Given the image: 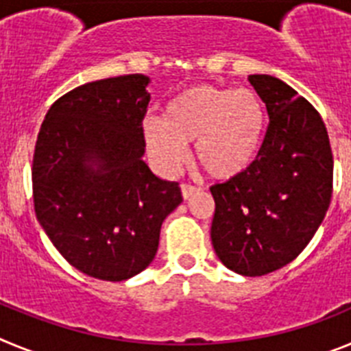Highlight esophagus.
<instances>
[{"mask_svg":"<svg viewBox=\"0 0 351 351\" xmlns=\"http://www.w3.org/2000/svg\"><path fill=\"white\" fill-rule=\"evenodd\" d=\"M181 193H182V198L188 200V198H191L195 193H197V188L191 184H181Z\"/></svg>","mask_w":351,"mask_h":351,"instance_id":"1","label":"esophagus"}]
</instances>
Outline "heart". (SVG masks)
I'll return each instance as SVG.
<instances>
[{"label":"heart","instance_id":"obj_1","mask_svg":"<svg viewBox=\"0 0 351 351\" xmlns=\"http://www.w3.org/2000/svg\"><path fill=\"white\" fill-rule=\"evenodd\" d=\"M142 133L149 153L167 172L186 160L193 142L197 165L216 181L243 176L258 158L267 135V108L253 89L198 84L172 96L161 119L147 117Z\"/></svg>","mask_w":351,"mask_h":351}]
</instances>
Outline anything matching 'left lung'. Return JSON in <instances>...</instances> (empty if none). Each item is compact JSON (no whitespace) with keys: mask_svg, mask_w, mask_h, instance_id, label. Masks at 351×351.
I'll return each instance as SVG.
<instances>
[{"mask_svg":"<svg viewBox=\"0 0 351 351\" xmlns=\"http://www.w3.org/2000/svg\"><path fill=\"white\" fill-rule=\"evenodd\" d=\"M247 80L267 107V135L247 172L210 188V239L225 267L255 278L285 267L308 246L330 204L334 160L327 128L308 100L272 75Z\"/></svg>","mask_w":351,"mask_h":351,"instance_id":"left-lung-1","label":"left lung"}]
</instances>
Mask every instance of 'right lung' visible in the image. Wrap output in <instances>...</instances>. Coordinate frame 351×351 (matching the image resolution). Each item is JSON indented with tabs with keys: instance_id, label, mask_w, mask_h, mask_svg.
Listing matches in <instances>:
<instances>
[{
	"instance_id": "obj_1",
	"label": "right lung",
	"mask_w": 351,
	"mask_h": 351,
	"mask_svg": "<svg viewBox=\"0 0 351 351\" xmlns=\"http://www.w3.org/2000/svg\"><path fill=\"white\" fill-rule=\"evenodd\" d=\"M149 82L133 73L79 86L54 101L36 138V219L63 258L96 280L144 271L161 223L182 202L178 182L142 160Z\"/></svg>"
}]
</instances>
